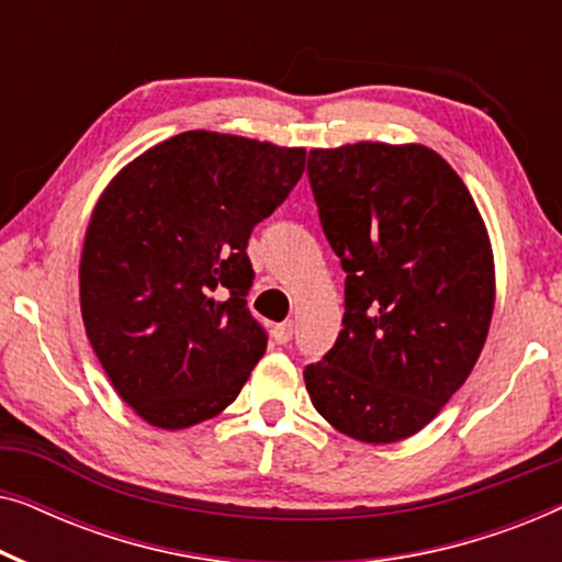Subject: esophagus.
<instances>
[{"mask_svg":"<svg viewBox=\"0 0 562 562\" xmlns=\"http://www.w3.org/2000/svg\"><path fill=\"white\" fill-rule=\"evenodd\" d=\"M294 329H296L294 319L281 322V325H276V327H273V340L279 342V345H286V342L291 340V337H294Z\"/></svg>","mask_w":562,"mask_h":562,"instance_id":"1","label":"esophagus"}]
</instances>
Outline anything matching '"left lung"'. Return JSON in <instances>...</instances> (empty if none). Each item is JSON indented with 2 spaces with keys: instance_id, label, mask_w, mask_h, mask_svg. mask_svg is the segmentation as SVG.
I'll return each instance as SVG.
<instances>
[{
  "instance_id": "8db88e82",
  "label": "left lung",
  "mask_w": 562,
  "mask_h": 562,
  "mask_svg": "<svg viewBox=\"0 0 562 562\" xmlns=\"http://www.w3.org/2000/svg\"><path fill=\"white\" fill-rule=\"evenodd\" d=\"M306 173L348 273L342 329L306 366V391L352 440H406L463 386L486 342L496 299L486 225L427 145L314 148Z\"/></svg>"
}]
</instances>
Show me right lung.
<instances>
[{"instance_id":"add662e5","label":"right lung","mask_w":562,"mask_h":562,"mask_svg":"<svg viewBox=\"0 0 562 562\" xmlns=\"http://www.w3.org/2000/svg\"><path fill=\"white\" fill-rule=\"evenodd\" d=\"M304 148L189 130L122 168L91 212L81 317L137 417L187 429L235 402L266 352L250 317L252 227L304 173Z\"/></svg>"}]
</instances>
